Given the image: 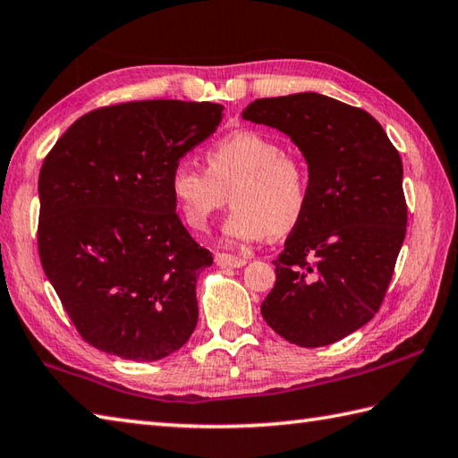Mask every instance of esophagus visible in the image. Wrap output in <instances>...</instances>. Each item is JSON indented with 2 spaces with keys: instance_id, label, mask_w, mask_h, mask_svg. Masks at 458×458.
<instances>
[{
  "instance_id": "esophagus-1",
  "label": "esophagus",
  "mask_w": 458,
  "mask_h": 458,
  "mask_svg": "<svg viewBox=\"0 0 458 458\" xmlns=\"http://www.w3.org/2000/svg\"><path fill=\"white\" fill-rule=\"evenodd\" d=\"M216 263L221 268H241V267L247 265V259L229 255V253H217L216 255Z\"/></svg>"
}]
</instances>
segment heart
Listing matches in <instances>:
<instances>
[{"label": "heart", "instance_id": "1", "mask_svg": "<svg viewBox=\"0 0 458 458\" xmlns=\"http://www.w3.org/2000/svg\"><path fill=\"white\" fill-rule=\"evenodd\" d=\"M177 216L193 231L208 227L227 201L223 235L233 241L284 237L304 219L310 205V172L298 156L284 152L273 134L255 128L229 132L205 152V170L182 160L170 172Z\"/></svg>", "mask_w": 458, "mask_h": 458}]
</instances>
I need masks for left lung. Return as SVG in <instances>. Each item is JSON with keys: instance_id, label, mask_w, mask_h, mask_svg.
Returning <instances> with one entry per match:
<instances>
[{"instance_id": "left-lung-1", "label": "left lung", "mask_w": 458, "mask_h": 458, "mask_svg": "<svg viewBox=\"0 0 458 458\" xmlns=\"http://www.w3.org/2000/svg\"><path fill=\"white\" fill-rule=\"evenodd\" d=\"M242 118L284 132L310 172V205L273 260L260 314L296 346H328L384 302L407 227L403 164L376 118L318 92L259 98Z\"/></svg>"}]
</instances>
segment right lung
Masks as SVG:
<instances>
[{
	"label": "right lung",
	"mask_w": 458,
	"mask_h": 458,
	"mask_svg": "<svg viewBox=\"0 0 458 458\" xmlns=\"http://www.w3.org/2000/svg\"><path fill=\"white\" fill-rule=\"evenodd\" d=\"M221 118L216 102H124L81 116L45 157L41 265L100 352L156 361L193 334L195 284L213 257L182 225L167 182Z\"/></svg>",
	"instance_id": "add662e5"
}]
</instances>
